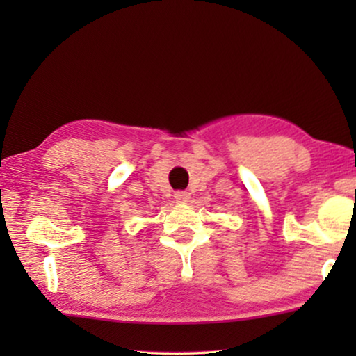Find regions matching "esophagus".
I'll return each instance as SVG.
<instances>
[{
    "mask_svg": "<svg viewBox=\"0 0 356 356\" xmlns=\"http://www.w3.org/2000/svg\"><path fill=\"white\" fill-rule=\"evenodd\" d=\"M174 200L177 202H186L190 200V193L188 191H177L176 195H174Z\"/></svg>",
    "mask_w": 356,
    "mask_h": 356,
    "instance_id": "esophagus-1",
    "label": "esophagus"
}]
</instances>
